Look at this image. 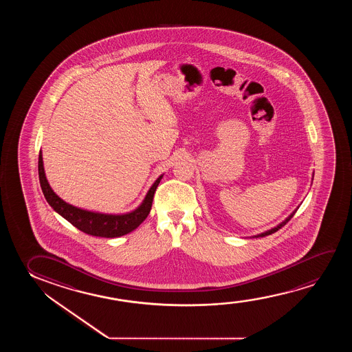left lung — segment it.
Segmentation results:
<instances>
[{
    "instance_id": "1",
    "label": "left lung",
    "mask_w": 352,
    "mask_h": 352,
    "mask_svg": "<svg viewBox=\"0 0 352 352\" xmlns=\"http://www.w3.org/2000/svg\"><path fill=\"white\" fill-rule=\"evenodd\" d=\"M296 212H297V209H296V210H294V212H291L289 217L285 219L284 221L280 222L278 226L273 227V228H270V230H268V231L262 232V233H260V234H257V236H254V238H258V236H270V234H272V233H274V232L278 231V230H280L281 227L285 226V225H286V223H287V222H289V220H291V217H294V214H296Z\"/></svg>"
}]
</instances>
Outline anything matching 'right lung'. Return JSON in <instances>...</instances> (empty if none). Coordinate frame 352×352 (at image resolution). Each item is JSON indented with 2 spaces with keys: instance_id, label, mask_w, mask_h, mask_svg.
<instances>
[{
  "instance_id": "1",
  "label": "right lung",
  "mask_w": 352,
  "mask_h": 352,
  "mask_svg": "<svg viewBox=\"0 0 352 352\" xmlns=\"http://www.w3.org/2000/svg\"><path fill=\"white\" fill-rule=\"evenodd\" d=\"M38 175L44 197L55 212L65 217L68 222L72 223L73 226L77 227L78 230H80L84 233L90 236H103V238L125 236L144 221L146 217L149 215L150 209L153 206L155 191L164 177L162 174L155 180V183L149 188L143 202L140 203V207L135 208V210L126 214H103V212H90L82 208L74 207L72 204L65 202L56 193L54 192L44 172L42 151H39Z\"/></svg>"
}]
</instances>
